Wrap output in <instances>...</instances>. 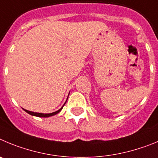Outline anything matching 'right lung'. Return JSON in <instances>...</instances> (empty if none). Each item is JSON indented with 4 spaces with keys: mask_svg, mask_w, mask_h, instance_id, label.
<instances>
[{
    "mask_svg": "<svg viewBox=\"0 0 158 158\" xmlns=\"http://www.w3.org/2000/svg\"><path fill=\"white\" fill-rule=\"evenodd\" d=\"M65 105V104H64ZM64 107V106H63ZM63 107L61 108V109H60L59 110L56 111V112H54V113H47V114H44V113H34V112H31V111H28L27 110V109H24L25 110V112H27V113H29L30 115H32V116H38V117H49V116H54V115L57 114L58 113H60V111H61V109H63Z\"/></svg>",
    "mask_w": 158,
    "mask_h": 158,
    "instance_id": "1",
    "label": "right lung"
}]
</instances>
